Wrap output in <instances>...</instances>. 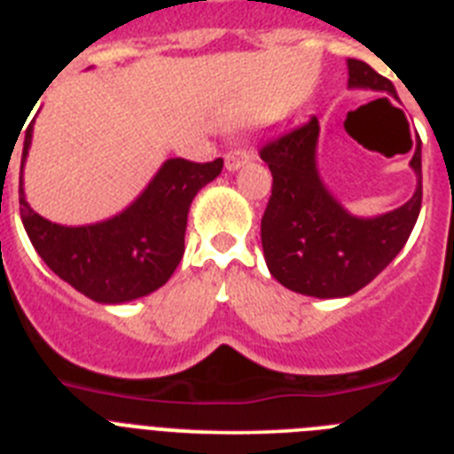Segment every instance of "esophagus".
Masks as SVG:
<instances>
[{
  "instance_id": "obj_1",
  "label": "esophagus",
  "mask_w": 454,
  "mask_h": 454,
  "mask_svg": "<svg viewBox=\"0 0 454 454\" xmlns=\"http://www.w3.org/2000/svg\"><path fill=\"white\" fill-rule=\"evenodd\" d=\"M247 159H250V152H246V150L227 152V154H224V168H227L230 172H234V170H239V168L243 166Z\"/></svg>"
}]
</instances>
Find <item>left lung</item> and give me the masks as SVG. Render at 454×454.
Returning <instances> with one entry per match:
<instances>
[{
	"instance_id": "left-lung-1",
	"label": "left lung",
	"mask_w": 454,
	"mask_h": 454,
	"mask_svg": "<svg viewBox=\"0 0 454 454\" xmlns=\"http://www.w3.org/2000/svg\"><path fill=\"white\" fill-rule=\"evenodd\" d=\"M348 88L388 92L395 88L368 63L348 59ZM320 124L268 140L262 159L272 172V195L262 218V246L270 275L311 298H346L371 284L398 256L414 230L423 200L420 140L411 156L416 191L409 202L375 218L352 215L320 179L316 147Z\"/></svg>"
}]
</instances>
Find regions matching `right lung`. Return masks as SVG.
Instances as JSON below:
<instances>
[{"label":"right lung","mask_w":454,"mask_h":454,"mask_svg":"<svg viewBox=\"0 0 454 454\" xmlns=\"http://www.w3.org/2000/svg\"><path fill=\"white\" fill-rule=\"evenodd\" d=\"M34 124L24 134L20 215L31 246L51 272L102 304H122L161 288L184 256L191 202L223 170V159H168L147 188L114 218L66 227L35 214L24 195V163Z\"/></svg>","instance_id":"right-lung-1"}]
</instances>
